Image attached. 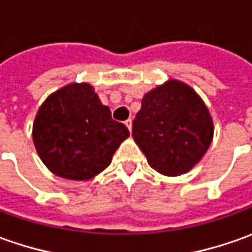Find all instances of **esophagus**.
I'll return each mask as SVG.
<instances>
[{"mask_svg":"<svg viewBox=\"0 0 252 252\" xmlns=\"http://www.w3.org/2000/svg\"><path fill=\"white\" fill-rule=\"evenodd\" d=\"M126 128L129 129V131L132 129V120H131V118H128V120H126Z\"/></svg>","mask_w":252,"mask_h":252,"instance_id":"esophagus-1","label":"esophagus"}]
</instances>
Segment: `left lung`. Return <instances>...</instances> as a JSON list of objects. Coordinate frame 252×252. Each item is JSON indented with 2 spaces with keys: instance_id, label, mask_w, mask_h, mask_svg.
I'll return each instance as SVG.
<instances>
[{
  "instance_id": "1",
  "label": "left lung",
  "mask_w": 252,
  "mask_h": 252,
  "mask_svg": "<svg viewBox=\"0 0 252 252\" xmlns=\"http://www.w3.org/2000/svg\"><path fill=\"white\" fill-rule=\"evenodd\" d=\"M132 136L152 169L164 176H180L206 153L213 121L192 88L169 79L143 96L132 123Z\"/></svg>"
}]
</instances>
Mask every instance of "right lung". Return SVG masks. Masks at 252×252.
<instances>
[{
  "instance_id": "obj_1",
  "label": "right lung",
  "mask_w": 252,
  "mask_h": 252,
  "mask_svg": "<svg viewBox=\"0 0 252 252\" xmlns=\"http://www.w3.org/2000/svg\"><path fill=\"white\" fill-rule=\"evenodd\" d=\"M32 135L40 159L51 173L85 181L109 167L129 131L111 118L92 85L69 83L40 106Z\"/></svg>"
}]
</instances>
